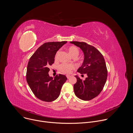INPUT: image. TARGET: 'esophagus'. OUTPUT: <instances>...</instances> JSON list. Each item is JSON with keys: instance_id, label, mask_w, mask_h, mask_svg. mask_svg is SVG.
Returning a JSON list of instances; mask_svg holds the SVG:
<instances>
[{"instance_id": "1", "label": "esophagus", "mask_w": 133, "mask_h": 133, "mask_svg": "<svg viewBox=\"0 0 133 133\" xmlns=\"http://www.w3.org/2000/svg\"><path fill=\"white\" fill-rule=\"evenodd\" d=\"M66 77H67V78L68 79H69V78L71 77V76H70V75H66Z\"/></svg>"}]
</instances>
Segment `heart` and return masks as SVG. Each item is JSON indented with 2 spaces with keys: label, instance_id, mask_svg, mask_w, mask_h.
Wrapping results in <instances>:
<instances>
[{
  "label": "heart",
  "instance_id": "1",
  "mask_svg": "<svg viewBox=\"0 0 133 133\" xmlns=\"http://www.w3.org/2000/svg\"><path fill=\"white\" fill-rule=\"evenodd\" d=\"M68 51L69 54L73 57L74 56H78L79 55V49L77 47L75 46H71L68 48ZM59 51L57 52L56 55V57L58 56ZM75 66L73 64H67L63 63L59 66V70L65 73V74H69L71 72V70L74 69Z\"/></svg>",
  "mask_w": 133,
  "mask_h": 133
}]
</instances>
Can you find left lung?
<instances>
[{"label": "left lung", "instance_id": "8db88e82", "mask_svg": "<svg viewBox=\"0 0 133 133\" xmlns=\"http://www.w3.org/2000/svg\"><path fill=\"white\" fill-rule=\"evenodd\" d=\"M78 47L84 53V58L77 71L86 74L82 81L75 76L77 82L74 85L75 95L83 101H90L97 96L103 89L107 77V70L104 58L95 47L84 42H70Z\"/></svg>", "mask_w": 133, "mask_h": 133}]
</instances>
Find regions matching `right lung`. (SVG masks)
Here are the masks:
<instances>
[{
    "mask_svg": "<svg viewBox=\"0 0 133 133\" xmlns=\"http://www.w3.org/2000/svg\"><path fill=\"white\" fill-rule=\"evenodd\" d=\"M67 42H48L41 46L29 59L27 68V82L35 96L44 102L57 98L67 78L58 74L49 76V67L55 61L56 54Z\"/></svg>",
    "mask_w": 133,
    "mask_h": 133,
    "instance_id": "add662e5",
    "label": "right lung"
}]
</instances>
